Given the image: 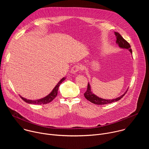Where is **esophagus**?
Wrapping results in <instances>:
<instances>
[{"mask_svg":"<svg viewBox=\"0 0 149 149\" xmlns=\"http://www.w3.org/2000/svg\"><path fill=\"white\" fill-rule=\"evenodd\" d=\"M81 67L78 65H74L73 66V67L71 68V73L72 74H76V73L79 71V70H82L81 69Z\"/></svg>","mask_w":149,"mask_h":149,"instance_id":"34e87169","label":"esophagus"}]
</instances>
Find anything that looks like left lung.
Here are the masks:
<instances>
[{
    "instance_id": "left-lung-1",
    "label": "left lung",
    "mask_w": 149,
    "mask_h": 149,
    "mask_svg": "<svg viewBox=\"0 0 149 149\" xmlns=\"http://www.w3.org/2000/svg\"><path fill=\"white\" fill-rule=\"evenodd\" d=\"M114 34L116 35V38L117 39L116 44L118 45V47L120 48L126 49L127 50H129L130 52V53L132 54V50L131 49V47L128 42H127L121 36V35L119 33L114 32ZM128 88L127 89V90L125 91V93L123 94H122L121 96H120L118 97H117L114 99H104V98H100V97L97 96L95 94H94L92 92V89H91V86H90V83L88 82L87 90L86 92L84 94V97H86V98L87 100H88L89 101H90L91 102H92L93 104H98V105H104V104H110V103L116 102V101L120 100L125 94L127 90H128Z\"/></svg>"
}]
</instances>
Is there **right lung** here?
I'll return each instance as SVG.
<instances>
[{"mask_svg": "<svg viewBox=\"0 0 149 149\" xmlns=\"http://www.w3.org/2000/svg\"><path fill=\"white\" fill-rule=\"evenodd\" d=\"M66 79V77H63L59 82L56 85L55 87L54 88V89L52 90V91L46 97L40 98V99H38V100H28L26 99L25 98L22 97L21 95L20 97L22 98L24 101H25L26 102L28 103V104H38V105H40V104H48L50 102H51L57 95L58 94V90L59 88V87L60 86L61 84Z\"/></svg>", "mask_w": 149, "mask_h": 149, "instance_id": "1", "label": "right lung"}]
</instances>
